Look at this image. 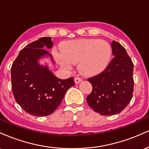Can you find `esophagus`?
Masks as SVG:
<instances>
[{
    "instance_id": "1",
    "label": "esophagus",
    "mask_w": 149,
    "mask_h": 149,
    "mask_svg": "<svg viewBox=\"0 0 149 149\" xmlns=\"http://www.w3.org/2000/svg\"><path fill=\"white\" fill-rule=\"evenodd\" d=\"M82 80H83V79H82L81 78H80V77H76V78H75V83H79L80 82H81Z\"/></svg>"
}]
</instances>
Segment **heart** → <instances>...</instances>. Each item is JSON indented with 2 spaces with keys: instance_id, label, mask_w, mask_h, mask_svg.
Listing matches in <instances>:
<instances>
[{
  "instance_id": "b5f03b06",
  "label": "heart",
  "mask_w": 149,
  "mask_h": 149,
  "mask_svg": "<svg viewBox=\"0 0 149 149\" xmlns=\"http://www.w3.org/2000/svg\"><path fill=\"white\" fill-rule=\"evenodd\" d=\"M111 47L107 42L98 39H81L65 43L64 52H56L61 66L70 69L72 64L78 63L83 74L94 76L102 72L109 63Z\"/></svg>"
}]
</instances>
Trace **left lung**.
Masks as SVG:
<instances>
[{"mask_svg": "<svg viewBox=\"0 0 149 149\" xmlns=\"http://www.w3.org/2000/svg\"><path fill=\"white\" fill-rule=\"evenodd\" d=\"M114 56L100 74L89 78L92 91L87 102L95 112L103 116L120 113L132 98L133 62L125 49L116 41L111 43Z\"/></svg>", "mask_w": 149, "mask_h": 149, "instance_id": "1", "label": "left lung"}]
</instances>
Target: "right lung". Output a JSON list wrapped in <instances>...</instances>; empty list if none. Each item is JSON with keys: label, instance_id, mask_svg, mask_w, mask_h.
<instances>
[{"label": "right lung", "instance_id": "right-lung-1", "mask_svg": "<svg viewBox=\"0 0 149 149\" xmlns=\"http://www.w3.org/2000/svg\"><path fill=\"white\" fill-rule=\"evenodd\" d=\"M53 46L51 37H42L22 49L11 67L12 90L15 100L26 112L34 116L52 114L60 105L73 78L59 79L42 66L38 59L52 57L45 49Z\"/></svg>", "mask_w": 149, "mask_h": 149}]
</instances>
